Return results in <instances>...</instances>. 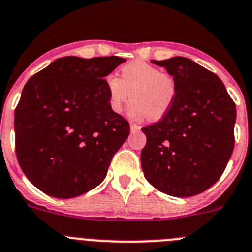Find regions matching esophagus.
Listing matches in <instances>:
<instances>
[{
  "instance_id": "obj_1",
  "label": "esophagus",
  "mask_w": 252,
  "mask_h": 252,
  "mask_svg": "<svg viewBox=\"0 0 252 252\" xmlns=\"http://www.w3.org/2000/svg\"><path fill=\"white\" fill-rule=\"evenodd\" d=\"M130 130H131V132H132V133H135V132H138V131L141 130V127H140V126H138V125L131 124V126H130Z\"/></svg>"
}]
</instances>
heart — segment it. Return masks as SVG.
Wrapping results in <instances>:
<instances>
[{
	"instance_id": "heart-1",
	"label": "heart",
	"mask_w": 252,
	"mask_h": 252,
	"mask_svg": "<svg viewBox=\"0 0 252 252\" xmlns=\"http://www.w3.org/2000/svg\"><path fill=\"white\" fill-rule=\"evenodd\" d=\"M105 86L114 112H122L131 97L133 98L128 111L133 120L147 116L152 120L161 119L171 108L176 96L174 77L144 61L125 64L120 70V77L108 75Z\"/></svg>"
}]
</instances>
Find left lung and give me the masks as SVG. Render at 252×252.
I'll return each instance as SVG.
<instances>
[{
    "label": "left lung",
    "mask_w": 252,
    "mask_h": 252,
    "mask_svg": "<svg viewBox=\"0 0 252 252\" xmlns=\"http://www.w3.org/2000/svg\"><path fill=\"white\" fill-rule=\"evenodd\" d=\"M151 62L174 77L176 96L161 121L142 128V171L166 195H198L220 179L231 158L236 106L222 81L192 60Z\"/></svg>",
    "instance_id": "1"
}]
</instances>
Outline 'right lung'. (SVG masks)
Here are the masks:
<instances>
[{
	"instance_id": "right-lung-1",
	"label": "right lung",
	"mask_w": 252,
	"mask_h": 252,
	"mask_svg": "<svg viewBox=\"0 0 252 252\" xmlns=\"http://www.w3.org/2000/svg\"><path fill=\"white\" fill-rule=\"evenodd\" d=\"M119 56L55 60L25 85L15 111L16 155L27 179L57 198L86 193L105 180L130 125L111 110L105 77Z\"/></svg>"
}]
</instances>
